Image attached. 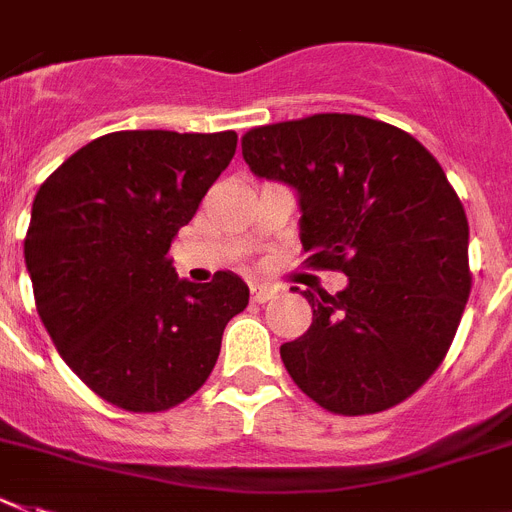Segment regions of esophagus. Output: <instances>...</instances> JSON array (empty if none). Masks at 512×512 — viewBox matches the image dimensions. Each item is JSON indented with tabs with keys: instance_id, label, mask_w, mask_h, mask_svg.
I'll list each match as a JSON object with an SVG mask.
<instances>
[{
	"instance_id": "esophagus-1",
	"label": "esophagus",
	"mask_w": 512,
	"mask_h": 512,
	"mask_svg": "<svg viewBox=\"0 0 512 512\" xmlns=\"http://www.w3.org/2000/svg\"><path fill=\"white\" fill-rule=\"evenodd\" d=\"M249 296H252V302L255 304H263L276 296V289L268 286V283H252V286H249Z\"/></svg>"
}]
</instances>
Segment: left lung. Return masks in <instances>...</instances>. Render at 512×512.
Masks as SVG:
<instances>
[{"instance_id":"1","label":"left lung","mask_w":512,"mask_h":512,"mask_svg":"<svg viewBox=\"0 0 512 512\" xmlns=\"http://www.w3.org/2000/svg\"><path fill=\"white\" fill-rule=\"evenodd\" d=\"M249 171L296 192L307 263L346 273L302 291L312 325L283 343L291 380L322 409L377 414L440 367L468 291V221L435 156L409 132L315 114L242 137Z\"/></svg>"}]
</instances>
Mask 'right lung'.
<instances>
[{"label":"right lung","instance_id":"add662e5","mask_svg":"<svg viewBox=\"0 0 512 512\" xmlns=\"http://www.w3.org/2000/svg\"><path fill=\"white\" fill-rule=\"evenodd\" d=\"M236 132L96 137L41 184L25 236L36 309L67 367L124 411L187 401L249 302L231 270L190 283L169 247L229 166Z\"/></svg>","mask_w":512,"mask_h":512}]
</instances>
